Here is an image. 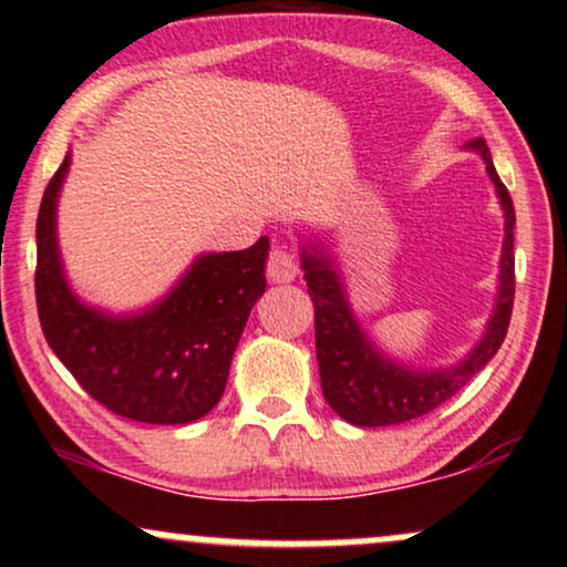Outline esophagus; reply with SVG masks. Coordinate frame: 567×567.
<instances>
[{
  "mask_svg": "<svg viewBox=\"0 0 567 567\" xmlns=\"http://www.w3.org/2000/svg\"><path fill=\"white\" fill-rule=\"evenodd\" d=\"M299 265L289 249L276 247L268 257V278L272 284H291L297 278Z\"/></svg>",
  "mask_w": 567,
  "mask_h": 567,
  "instance_id": "esophagus-1",
  "label": "esophagus"
}]
</instances>
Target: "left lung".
Wrapping results in <instances>:
<instances>
[{
  "label": "left lung",
  "instance_id": "obj_1",
  "mask_svg": "<svg viewBox=\"0 0 567 567\" xmlns=\"http://www.w3.org/2000/svg\"><path fill=\"white\" fill-rule=\"evenodd\" d=\"M465 146L484 159L488 178H492L494 192L499 197L502 213H505V241H502L499 286L492 318H488L478 344L454 365L417 370L389 358L362 331L360 320L349 305L339 265L328 255L326 244L316 239L302 241L307 295L316 305L320 386H323V396L331 404V410L347 423L362 425V429H379V425L415 421L425 412L436 410L439 404L457 394L478 370L486 368V362L497 354L507 337L515 297V207L505 184L497 176V167L492 163V152H488L484 138H473Z\"/></svg>",
  "mask_w": 567,
  "mask_h": 567
}]
</instances>
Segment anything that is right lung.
I'll list each match as a JSON object with an SVG mask.
<instances>
[{"mask_svg":"<svg viewBox=\"0 0 567 567\" xmlns=\"http://www.w3.org/2000/svg\"><path fill=\"white\" fill-rule=\"evenodd\" d=\"M68 167L70 152L37 220V305L49 347L115 415L157 425L199 421L220 402L244 326L265 291L268 236L241 251L199 255L163 299L115 316L83 302L62 268L58 199Z\"/></svg>","mask_w":567,"mask_h":567,"instance_id":"right-lung-1","label":"right lung"}]
</instances>
